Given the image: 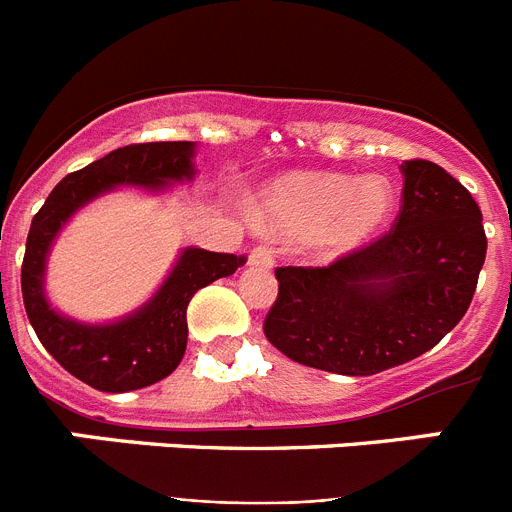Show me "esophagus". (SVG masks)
Wrapping results in <instances>:
<instances>
[{
    "label": "esophagus",
    "instance_id": "obj_1",
    "mask_svg": "<svg viewBox=\"0 0 512 512\" xmlns=\"http://www.w3.org/2000/svg\"><path fill=\"white\" fill-rule=\"evenodd\" d=\"M248 264L261 266V269H271L274 266V251L269 246H256L248 253Z\"/></svg>",
    "mask_w": 512,
    "mask_h": 512
}]
</instances>
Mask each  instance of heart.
I'll return each mask as SVG.
<instances>
[{
  "label": "heart",
  "instance_id": "obj_1",
  "mask_svg": "<svg viewBox=\"0 0 512 512\" xmlns=\"http://www.w3.org/2000/svg\"><path fill=\"white\" fill-rule=\"evenodd\" d=\"M395 192L382 176L295 171L261 189L256 217L271 233L312 235L325 256L354 251L387 223Z\"/></svg>",
  "mask_w": 512,
  "mask_h": 512
}]
</instances>
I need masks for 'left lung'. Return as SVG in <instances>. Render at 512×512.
<instances>
[{"label": "left lung", "instance_id": "obj_1", "mask_svg": "<svg viewBox=\"0 0 512 512\" xmlns=\"http://www.w3.org/2000/svg\"><path fill=\"white\" fill-rule=\"evenodd\" d=\"M402 205L390 233L330 266H279L264 320L297 364L369 377L431 351L469 310L485 264L482 212L433 161L400 166Z\"/></svg>", "mask_w": 512, "mask_h": 512}]
</instances>
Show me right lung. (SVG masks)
<instances>
[{
    "mask_svg": "<svg viewBox=\"0 0 512 512\" xmlns=\"http://www.w3.org/2000/svg\"><path fill=\"white\" fill-rule=\"evenodd\" d=\"M192 140L133 143L63 176L35 212L22 259V300L35 336L69 374L102 392H130L174 372L187 351V305L194 292L246 264L235 253L184 248L166 282L135 312L115 323H79L45 297V261L56 235L76 210L117 187L164 192L194 179Z\"/></svg>",
    "mask_w": 512,
    "mask_h": 512,
    "instance_id": "obj_1",
    "label": "right lung"
}]
</instances>
